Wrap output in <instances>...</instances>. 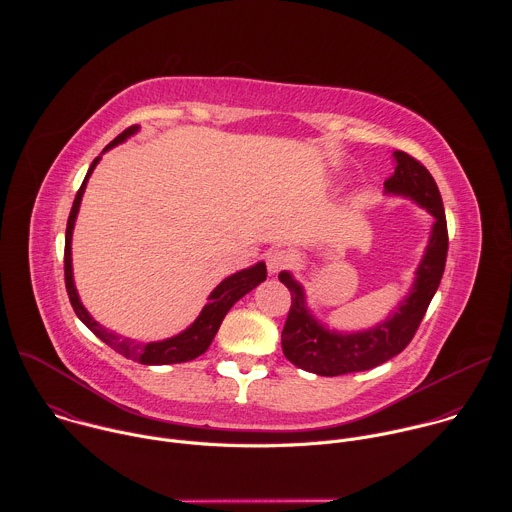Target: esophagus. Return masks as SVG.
<instances>
[{
  "label": "esophagus",
  "mask_w": 512,
  "mask_h": 512,
  "mask_svg": "<svg viewBox=\"0 0 512 512\" xmlns=\"http://www.w3.org/2000/svg\"><path fill=\"white\" fill-rule=\"evenodd\" d=\"M265 261H267V269H269V273H271V275H275V273H279L281 269L289 267V265H291V261H294V257H291V255H289L287 251H283V249H273V251H269V253H267Z\"/></svg>",
  "instance_id": "34e87169"
}]
</instances>
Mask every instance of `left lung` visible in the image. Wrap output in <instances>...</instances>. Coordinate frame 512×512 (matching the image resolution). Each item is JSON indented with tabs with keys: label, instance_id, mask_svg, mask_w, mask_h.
<instances>
[{
	"label": "left lung",
	"instance_id": "8db88e82",
	"mask_svg": "<svg viewBox=\"0 0 512 512\" xmlns=\"http://www.w3.org/2000/svg\"><path fill=\"white\" fill-rule=\"evenodd\" d=\"M395 172L385 180L387 194H401L433 216L431 237L415 271L413 287L397 312L375 328L342 334L324 328L308 310L304 287L281 271L279 281L289 289L291 308L281 332V348L298 369L320 377L369 371L399 354L415 336L433 294L440 287L448 257V225L444 202L427 168L405 152H393Z\"/></svg>",
	"mask_w": 512,
	"mask_h": 512
}]
</instances>
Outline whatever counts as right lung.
I'll return each instance as SVG.
<instances>
[{
  "mask_svg": "<svg viewBox=\"0 0 512 512\" xmlns=\"http://www.w3.org/2000/svg\"><path fill=\"white\" fill-rule=\"evenodd\" d=\"M137 131H139V125L127 127L123 133H119L107 145L103 152L111 150L113 145L125 141L129 135H133ZM99 160H101V156L93 160V164H91V168H89V172H87V176H85V180H83V184H81V188H79V192L75 196V202H72V208H70V214H68V223H66V237H64V283H66V294H68V300L72 304V310H75L79 320L97 338H101L107 346H111L113 350H117L125 358L137 360L141 364H176V362L194 360L196 356H200V354H204L208 350V346H210L214 334L218 332V328H221V322L225 320L227 312L245 294H249L253 287H257L261 281H265L267 267L261 261V263L249 267V269L237 271V273L229 275L227 279H223L221 283H218L212 289V294L208 296V304L202 308L200 316L184 332H180V334H176L172 338L143 344V342H135L131 338H123V336L107 330L97 320H93V316L81 304L79 294H77V287H75V279H72V257H70L72 229H75V221H77L79 206H81V200H83V194H85V188H87V180L93 174V170L99 164Z\"/></svg>",
  "mask_w": 512,
  "mask_h": 512,
  "instance_id": "obj_1",
  "label": "right lung"
}]
</instances>
